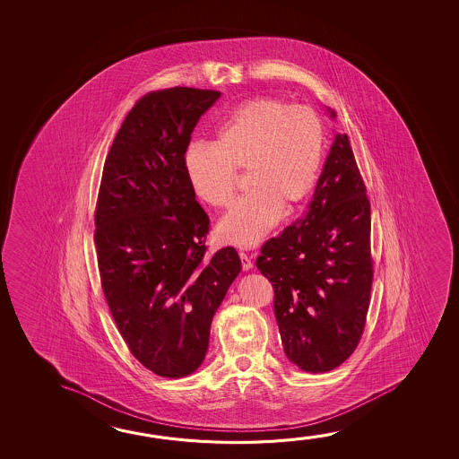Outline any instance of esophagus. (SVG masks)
Listing matches in <instances>:
<instances>
[{
  "mask_svg": "<svg viewBox=\"0 0 459 459\" xmlns=\"http://www.w3.org/2000/svg\"><path fill=\"white\" fill-rule=\"evenodd\" d=\"M238 255H240V261H241V269L243 271H249L251 267H253V263H251V257H249L247 253H243V251H240L238 253Z\"/></svg>",
  "mask_w": 459,
  "mask_h": 459,
  "instance_id": "obj_1",
  "label": "esophagus"
}]
</instances>
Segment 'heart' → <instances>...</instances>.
Segmentation results:
<instances>
[{
	"label": "heart",
	"instance_id": "b5f03b06",
	"mask_svg": "<svg viewBox=\"0 0 459 459\" xmlns=\"http://www.w3.org/2000/svg\"><path fill=\"white\" fill-rule=\"evenodd\" d=\"M322 120L310 107L257 98L237 107L212 143H190L184 153L188 184L204 204L226 208L237 174L247 195L218 226L219 240L248 248L275 226L281 208H298L316 186L324 160Z\"/></svg>",
	"mask_w": 459,
	"mask_h": 459
}]
</instances>
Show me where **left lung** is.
I'll use <instances>...</instances> for the list:
<instances>
[{"label": "left lung", "instance_id": "left-lung-1", "mask_svg": "<svg viewBox=\"0 0 459 459\" xmlns=\"http://www.w3.org/2000/svg\"><path fill=\"white\" fill-rule=\"evenodd\" d=\"M369 233L365 182L349 137L336 134L307 210L255 261L273 286L286 357L307 373L336 368L360 342L373 283Z\"/></svg>", "mask_w": 459, "mask_h": 459}]
</instances>
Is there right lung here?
Here are the masks:
<instances>
[{
	"label": "right lung",
	"instance_id": "right-lung-1",
	"mask_svg": "<svg viewBox=\"0 0 459 459\" xmlns=\"http://www.w3.org/2000/svg\"><path fill=\"white\" fill-rule=\"evenodd\" d=\"M221 92L176 86L135 102L104 163L94 214L100 285L129 352L163 377L194 373L240 273L232 247L206 255L210 218L184 153Z\"/></svg>",
	"mask_w": 459,
	"mask_h": 459
}]
</instances>
